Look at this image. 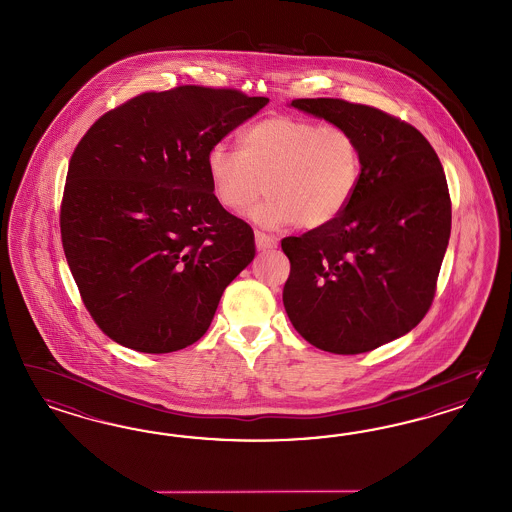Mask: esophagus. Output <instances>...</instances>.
Instances as JSON below:
<instances>
[{
  "label": "esophagus",
  "mask_w": 512,
  "mask_h": 512,
  "mask_svg": "<svg viewBox=\"0 0 512 512\" xmlns=\"http://www.w3.org/2000/svg\"><path fill=\"white\" fill-rule=\"evenodd\" d=\"M254 241L258 250H271L277 247V239L273 235H267L264 231H254Z\"/></svg>",
  "instance_id": "34e87169"
}]
</instances>
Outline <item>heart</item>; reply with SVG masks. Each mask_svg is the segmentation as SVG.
Listing matches in <instances>:
<instances>
[{
  "label": "heart",
  "mask_w": 512,
  "mask_h": 512,
  "mask_svg": "<svg viewBox=\"0 0 512 512\" xmlns=\"http://www.w3.org/2000/svg\"><path fill=\"white\" fill-rule=\"evenodd\" d=\"M216 203L243 215L264 192L252 218L267 226L316 230L343 215L362 177V150L341 124L292 115L265 116L239 137V149L216 143L205 154Z\"/></svg>",
  "instance_id": "heart-1"
}]
</instances>
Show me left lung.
<instances>
[{"mask_svg": "<svg viewBox=\"0 0 512 512\" xmlns=\"http://www.w3.org/2000/svg\"><path fill=\"white\" fill-rule=\"evenodd\" d=\"M290 105L354 133L362 177L343 215L282 239L284 309L313 347L369 352L416 328L431 307L452 222L445 171L428 139L397 116L345 99Z\"/></svg>", "mask_w": 512, "mask_h": 512, "instance_id": "8db88e82", "label": "left lung"}]
</instances>
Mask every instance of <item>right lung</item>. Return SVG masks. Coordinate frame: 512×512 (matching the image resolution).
I'll return each instance as SVG.
<instances>
[{
    "label": "right lung",
    "mask_w": 512,
    "mask_h": 512,
    "mask_svg": "<svg viewBox=\"0 0 512 512\" xmlns=\"http://www.w3.org/2000/svg\"><path fill=\"white\" fill-rule=\"evenodd\" d=\"M267 103L196 84L145 92L79 141L62 245L84 307L118 345L165 354L196 343L252 262V228L216 203L205 154Z\"/></svg>",
    "instance_id": "obj_1"
}]
</instances>
